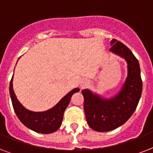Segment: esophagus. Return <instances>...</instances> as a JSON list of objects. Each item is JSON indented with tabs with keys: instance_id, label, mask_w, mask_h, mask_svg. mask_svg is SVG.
<instances>
[{
	"instance_id": "esophagus-1",
	"label": "esophagus",
	"mask_w": 153,
	"mask_h": 153,
	"mask_svg": "<svg viewBox=\"0 0 153 153\" xmlns=\"http://www.w3.org/2000/svg\"><path fill=\"white\" fill-rule=\"evenodd\" d=\"M89 84L88 80H86V79H83V80H82L80 82V86H81V88H85L86 86H87V85Z\"/></svg>"
}]
</instances>
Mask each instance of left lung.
Returning a JSON list of instances; mask_svg holds the SVG:
<instances>
[{
	"mask_svg": "<svg viewBox=\"0 0 153 153\" xmlns=\"http://www.w3.org/2000/svg\"><path fill=\"white\" fill-rule=\"evenodd\" d=\"M109 51L121 55L128 63V76L120 93L111 99H104L83 90L84 111L92 129L108 132L122 126L134 113L142 92L140 65L133 52L121 42L113 39Z\"/></svg>",
	"mask_w": 153,
	"mask_h": 153,
	"instance_id": "left-lung-1",
	"label": "left lung"
}]
</instances>
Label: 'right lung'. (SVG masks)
<instances>
[{"label":"right lung","mask_w":153,"mask_h":153,"mask_svg":"<svg viewBox=\"0 0 153 153\" xmlns=\"http://www.w3.org/2000/svg\"><path fill=\"white\" fill-rule=\"evenodd\" d=\"M13 78L9 84V93L14 111L20 121L30 129L44 134L54 133L58 128H59L62 124L65 109L69 104L71 96L74 93L79 92L80 90L79 88L74 89L67 94L64 98H62L55 106L48 111L40 113L32 112L25 109L17 100L13 91Z\"/></svg>","instance_id":"right-lung-1"}]
</instances>
